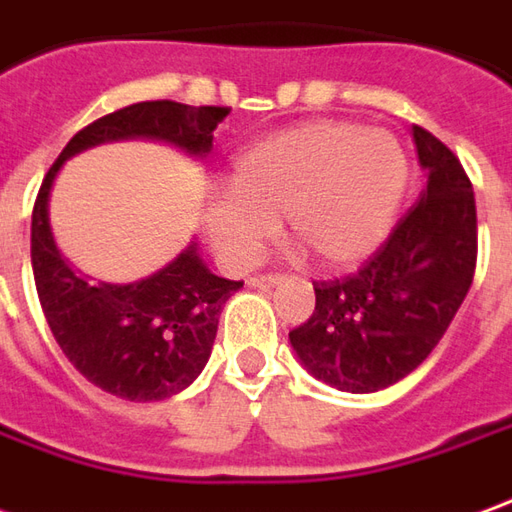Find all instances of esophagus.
Returning a JSON list of instances; mask_svg holds the SVG:
<instances>
[{
    "mask_svg": "<svg viewBox=\"0 0 512 512\" xmlns=\"http://www.w3.org/2000/svg\"><path fill=\"white\" fill-rule=\"evenodd\" d=\"M277 282H282V274H255V277H249L252 288H268V285H277Z\"/></svg>",
    "mask_w": 512,
    "mask_h": 512,
    "instance_id": "1",
    "label": "esophagus"
}]
</instances>
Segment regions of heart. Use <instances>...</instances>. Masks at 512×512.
I'll list each match as a JSON object with an SVG mask.
<instances>
[{
	"label": "heart",
	"mask_w": 512,
	"mask_h": 512,
	"mask_svg": "<svg viewBox=\"0 0 512 512\" xmlns=\"http://www.w3.org/2000/svg\"><path fill=\"white\" fill-rule=\"evenodd\" d=\"M407 185V157L391 132L352 121H307L235 157L230 194L205 213L207 238L232 268L263 255L285 216L318 263L352 266L391 232Z\"/></svg>",
	"instance_id": "1"
}]
</instances>
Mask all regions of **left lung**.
Returning a JSON list of instances; mask_svg holds the SVG:
<instances>
[{"instance_id": "obj_1", "label": "left lung", "mask_w": 512, "mask_h": 512, "mask_svg": "<svg viewBox=\"0 0 512 512\" xmlns=\"http://www.w3.org/2000/svg\"><path fill=\"white\" fill-rule=\"evenodd\" d=\"M427 188L355 274L313 282L316 310L288 332L305 368L371 393L416 371L463 305L477 268V205L460 160L413 124Z\"/></svg>"}]
</instances>
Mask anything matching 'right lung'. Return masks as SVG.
<instances>
[{"label": "right lung", "instance_id": "add662e5", "mask_svg": "<svg viewBox=\"0 0 512 512\" xmlns=\"http://www.w3.org/2000/svg\"><path fill=\"white\" fill-rule=\"evenodd\" d=\"M227 116L230 107L171 99L121 107L82 127L41 182L30 241L41 310L71 366L113 396L157 402L188 388L213 352L221 307L244 282L210 274L196 244L141 282H88L57 252L49 227L52 182L71 155L121 138H157L188 155H205Z\"/></svg>", "mask_w": 512, "mask_h": 512}]
</instances>
